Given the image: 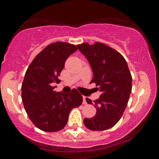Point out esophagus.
Segmentation results:
<instances>
[{
  "label": "esophagus",
  "mask_w": 159,
  "mask_h": 159,
  "mask_svg": "<svg viewBox=\"0 0 159 159\" xmlns=\"http://www.w3.org/2000/svg\"><path fill=\"white\" fill-rule=\"evenodd\" d=\"M83 104L84 105H87V101H86V97L85 96H83Z\"/></svg>",
  "instance_id": "34e87169"
}]
</instances>
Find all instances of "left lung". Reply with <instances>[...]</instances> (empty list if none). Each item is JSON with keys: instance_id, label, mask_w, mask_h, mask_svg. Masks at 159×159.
Segmentation results:
<instances>
[{"instance_id": "left-lung-1", "label": "left lung", "mask_w": 159, "mask_h": 159, "mask_svg": "<svg viewBox=\"0 0 159 159\" xmlns=\"http://www.w3.org/2000/svg\"><path fill=\"white\" fill-rule=\"evenodd\" d=\"M87 57L93 72L91 83L99 87L102 94L93 102L96 114L84 118V123L92 131H103L117 123L123 116L132 92V75L125 58L114 48L101 43L77 45ZM88 104L92 100L87 98Z\"/></svg>"}]
</instances>
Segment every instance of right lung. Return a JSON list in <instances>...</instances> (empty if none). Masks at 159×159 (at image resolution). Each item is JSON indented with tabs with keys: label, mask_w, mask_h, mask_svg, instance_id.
Wrapping results in <instances>:
<instances>
[{
	"label": "right lung",
	"mask_w": 159,
	"mask_h": 159,
	"mask_svg": "<svg viewBox=\"0 0 159 159\" xmlns=\"http://www.w3.org/2000/svg\"><path fill=\"white\" fill-rule=\"evenodd\" d=\"M70 43L57 42L35 57L27 68L21 85V98L27 116L38 129L47 132L63 129L71 110L81 105L83 98L76 89L69 93L56 92L58 79L67 58L77 51Z\"/></svg>",
	"instance_id": "obj_1"
}]
</instances>
